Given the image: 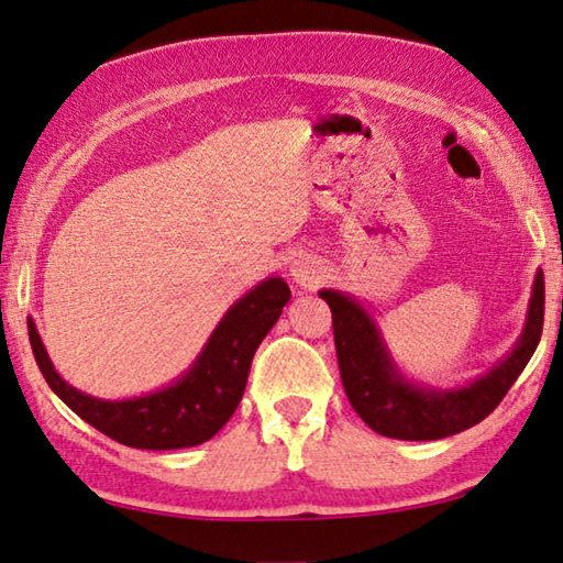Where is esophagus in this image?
I'll use <instances>...</instances> for the list:
<instances>
[{"label": "esophagus", "instance_id": "obj_1", "mask_svg": "<svg viewBox=\"0 0 563 563\" xmlns=\"http://www.w3.org/2000/svg\"><path fill=\"white\" fill-rule=\"evenodd\" d=\"M325 273H328V265L318 258H310V255H300V258L292 261L290 265L292 280L305 290L318 288L320 280H325Z\"/></svg>", "mask_w": 563, "mask_h": 563}]
</instances>
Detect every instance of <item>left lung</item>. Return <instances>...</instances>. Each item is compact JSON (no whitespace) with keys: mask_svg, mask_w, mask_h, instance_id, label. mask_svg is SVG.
I'll list each match as a JSON object with an SVG mask.
<instances>
[{"mask_svg":"<svg viewBox=\"0 0 563 563\" xmlns=\"http://www.w3.org/2000/svg\"><path fill=\"white\" fill-rule=\"evenodd\" d=\"M320 298L332 310L340 377L352 409L369 430L393 440H442L479 424L517 383L544 330V273H539L527 328L511 355L470 387L434 393L407 385L397 375L373 320L355 300L335 290H322Z\"/></svg>","mask_w":563,"mask_h":563,"instance_id":"1","label":"left lung"}]
</instances>
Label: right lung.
Instances as JSON below:
<instances>
[{
  "mask_svg": "<svg viewBox=\"0 0 563 563\" xmlns=\"http://www.w3.org/2000/svg\"><path fill=\"white\" fill-rule=\"evenodd\" d=\"M288 300L290 288L285 280L271 278L261 283L228 310L213 338L208 340L203 355L180 383L123 402H107L66 385L56 375L34 322L26 320V328L44 379L84 422L136 450H184L211 440L233 417L255 350L278 322Z\"/></svg>",
  "mask_w": 563,
  "mask_h": 563,
  "instance_id": "right-lung-1",
  "label": "right lung"
}]
</instances>
